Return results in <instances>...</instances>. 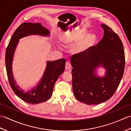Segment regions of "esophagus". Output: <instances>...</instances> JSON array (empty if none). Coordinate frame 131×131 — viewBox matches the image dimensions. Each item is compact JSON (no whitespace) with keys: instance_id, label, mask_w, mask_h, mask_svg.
Instances as JSON below:
<instances>
[{"instance_id":"34e87169","label":"esophagus","mask_w":131,"mask_h":131,"mask_svg":"<svg viewBox=\"0 0 131 131\" xmlns=\"http://www.w3.org/2000/svg\"><path fill=\"white\" fill-rule=\"evenodd\" d=\"M71 63L69 61H66L65 64V69L66 70H70L71 68Z\"/></svg>"}]
</instances>
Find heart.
<instances>
[{
    "mask_svg": "<svg viewBox=\"0 0 131 131\" xmlns=\"http://www.w3.org/2000/svg\"><path fill=\"white\" fill-rule=\"evenodd\" d=\"M85 34L86 32L84 30H78V31L68 32L64 36L63 41L66 44H71V43L76 42L82 39L85 36ZM96 40L97 37L94 34H92L86 36L78 46V52H85L88 51L94 45Z\"/></svg>",
    "mask_w": 131,
    "mask_h": 131,
    "instance_id": "1",
    "label": "heart"
}]
</instances>
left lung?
Returning a JSON list of instances; mask_svg holds the SVG:
<instances>
[{"label": "left lung", "mask_w": 131, "mask_h": 131, "mask_svg": "<svg viewBox=\"0 0 131 131\" xmlns=\"http://www.w3.org/2000/svg\"><path fill=\"white\" fill-rule=\"evenodd\" d=\"M102 39L85 52L71 56L73 89L75 97L88 105H97L109 100L123 77L125 68L123 45L118 34L105 24ZM107 69L104 78H97L94 70L100 65Z\"/></svg>", "instance_id": "left-lung-1"}]
</instances>
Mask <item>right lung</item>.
I'll return each mask as SVG.
<instances>
[{"instance_id": "obj_1", "label": "right lung", "mask_w": 131, "mask_h": 131, "mask_svg": "<svg viewBox=\"0 0 131 131\" xmlns=\"http://www.w3.org/2000/svg\"><path fill=\"white\" fill-rule=\"evenodd\" d=\"M49 30L40 24L24 23L17 29L9 41L5 52V61L7 74L9 84L17 96L24 101L29 104H39L47 101L52 94L53 87L58 78L65 70L66 60L60 59L52 62H47V68L42 79L37 87L28 92L19 89L14 80L12 70V62L14 52L18 39L31 34L48 35Z\"/></svg>"}]
</instances>
